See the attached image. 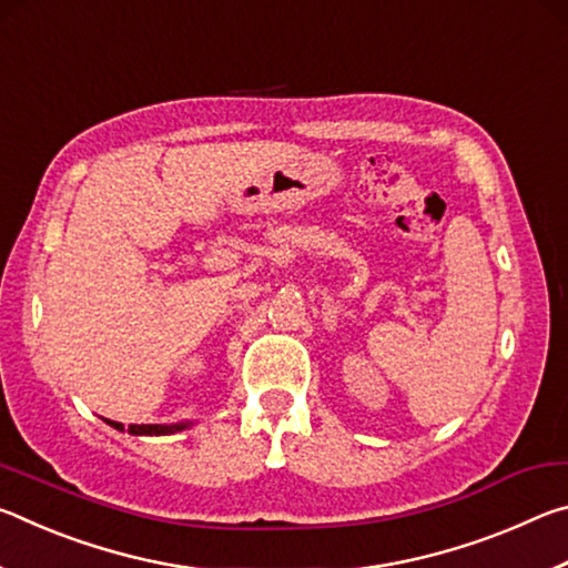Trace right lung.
I'll return each instance as SVG.
<instances>
[{
    "instance_id": "add662e5",
    "label": "right lung",
    "mask_w": 568,
    "mask_h": 568,
    "mask_svg": "<svg viewBox=\"0 0 568 568\" xmlns=\"http://www.w3.org/2000/svg\"><path fill=\"white\" fill-rule=\"evenodd\" d=\"M112 428H118V430H124L122 428V423H118V420H108ZM187 423H170V426H128V434H132V436H168V434H178V430H182L185 428Z\"/></svg>"
}]
</instances>
